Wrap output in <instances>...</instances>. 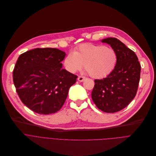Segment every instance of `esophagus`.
Listing matches in <instances>:
<instances>
[{
  "mask_svg": "<svg viewBox=\"0 0 156 156\" xmlns=\"http://www.w3.org/2000/svg\"><path fill=\"white\" fill-rule=\"evenodd\" d=\"M85 77H83V76H79L78 77V80L79 82H83L84 80H85Z\"/></svg>",
  "mask_w": 156,
  "mask_h": 156,
  "instance_id": "esophagus-1",
  "label": "esophagus"
}]
</instances>
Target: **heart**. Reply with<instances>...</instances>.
<instances>
[{
	"label": "heart",
	"mask_w": 156,
	"mask_h": 156,
	"mask_svg": "<svg viewBox=\"0 0 156 156\" xmlns=\"http://www.w3.org/2000/svg\"><path fill=\"white\" fill-rule=\"evenodd\" d=\"M118 62L116 51L105 45L84 43L69 52L63 60L66 70L72 74L84 63L86 72L96 79L107 77L113 71Z\"/></svg>",
	"instance_id": "heart-1"
}]
</instances>
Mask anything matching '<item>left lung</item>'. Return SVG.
<instances>
[{
  "instance_id": "obj_1",
  "label": "left lung",
  "mask_w": 156,
  "mask_h": 156,
  "mask_svg": "<svg viewBox=\"0 0 156 156\" xmlns=\"http://www.w3.org/2000/svg\"><path fill=\"white\" fill-rule=\"evenodd\" d=\"M117 53L118 62L110 74L94 80L91 96L96 106L104 112L122 110L135 98L140 80L141 66L136 54L115 38L101 40Z\"/></svg>"
}]
</instances>
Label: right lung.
Listing matches in <instances>:
<instances>
[{"label": "right lung", "mask_w": 156, "mask_h": 156, "mask_svg": "<svg viewBox=\"0 0 156 156\" xmlns=\"http://www.w3.org/2000/svg\"><path fill=\"white\" fill-rule=\"evenodd\" d=\"M66 52L57 48H35L18 58L13 81L21 101L41 115L57 112L65 103L77 76L62 68Z\"/></svg>", "instance_id": "right-lung-1"}]
</instances>
